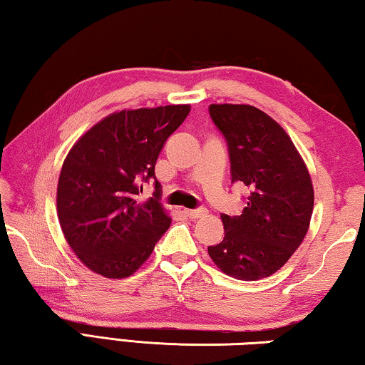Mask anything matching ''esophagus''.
<instances>
[{"label": "esophagus", "instance_id": "esophagus-1", "mask_svg": "<svg viewBox=\"0 0 365 365\" xmlns=\"http://www.w3.org/2000/svg\"><path fill=\"white\" fill-rule=\"evenodd\" d=\"M185 214H187V217L190 219H201L205 217V215L207 214L206 209H185Z\"/></svg>", "mask_w": 365, "mask_h": 365}]
</instances>
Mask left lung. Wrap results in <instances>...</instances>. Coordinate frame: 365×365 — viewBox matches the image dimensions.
Returning a JSON list of instances; mask_svg holds the SVG:
<instances>
[{
  "instance_id": "left-lung-1",
  "label": "left lung",
  "mask_w": 365,
  "mask_h": 365,
  "mask_svg": "<svg viewBox=\"0 0 365 365\" xmlns=\"http://www.w3.org/2000/svg\"><path fill=\"white\" fill-rule=\"evenodd\" d=\"M209 114L227 141L232 183L246 185L250 196L242 215H220L225 237L207 252L225 275L265 279L306 237L314 209L311 175L289 135L261 109L211 104Z\"/></svg>"
}]
</instances>
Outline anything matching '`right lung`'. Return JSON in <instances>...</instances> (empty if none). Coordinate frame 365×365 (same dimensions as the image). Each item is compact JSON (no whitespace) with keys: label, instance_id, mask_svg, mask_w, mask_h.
I'll return each mask as SVG.
<instances>
[{"label":"right lung","instance_id":"add662e5","mask_svg":"<svg viewBox=\"0 0 365 365\" xmlns=\"http://www.w3.org/2000/svg\"><path fill=\"white\" fill-rule=\"evenodd\" d=\"M190 104L123 109L83 133L64 159L58 219L66 242L86 267L106 279L135 274L170 225L160 185L141 200L160 150Z\"/></svg>","mask_w":365,"mask_h":365}]
</instances>
